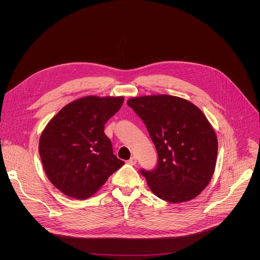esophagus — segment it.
Listing matches in <instances>:
<instances>
[{
	"instance_id": "1",
	"label": "esophagus",
	"mask_w": 260,
	"mask_h": 260,
	"mask_svg": "<svg viewBox=\"0 0 260 260\" xmlns=\"http://www.w3.org/2000/svg\"><path fill=\"white\" fill-rule=\"evenodd\" d=\"M127 164H129V165H132V166L136 165V164H137V158H136L135 156H132V157L127 160Z\"/></svg>"
}]
</instances>
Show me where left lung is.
I'll use <instances>...</instances> for the list:
<instances>
[{
	"instance_id": "1",
	"label": "left lung",
	"mask_w": 260,
	"mask_h": 260,
	"mask_svg": "<svg viewBox=\"0 0 260 260\" xmlns=\"http://www.w3.org/2000/svg\"><path fill=\"white\" fill-rule=\"evenodd\" d=\"M127 105L145 123L158 154L153 171L141 170L151 191L170 203L193 200L215 171L218 141L192 103L169 94L132 98Z\"/></svg>"
}]
</instances>
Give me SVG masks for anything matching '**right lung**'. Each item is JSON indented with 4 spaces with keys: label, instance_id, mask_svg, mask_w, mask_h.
Returning <instances> with one entry per match:
<instances>
[{
    "label": "right lung",
    "instance_id": "add662e5",
    "mask_svg": "<svg viewBox=\"0 0 260 260\" xmlns=\"http://www.w3.org/2000/svg\"><path fill=\"white\" fill-rule=\"evenodd\" d=\"M123 96L80 98L64 106L47 123L39 153L49 181L63 194L93 196L124 162L113 154L104 125L123 104Z\"/></svg>",
    "mask_w": 260,
    "mask_h": 260
}]
</instances>
